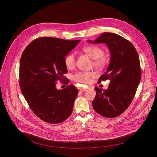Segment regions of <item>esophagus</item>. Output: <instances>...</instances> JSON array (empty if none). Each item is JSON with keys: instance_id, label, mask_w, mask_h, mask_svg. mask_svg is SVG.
I'll return each instance as SVG.
<instances>
[{"instance_id": "1", "label": "esophagus", "mask_w": 157, "mask_h": 157, "mask_svg": "<svg viewBox=\"0 0 157 157\" xmlns=\"http://www.w3.org/2000/svg\"><path fill=\"white\" fill-rule=\"evenodd\" d=\"M87 89H88V87H80L79 90L81 92H85L87 90Z\"/></svg>"}]
</instances>
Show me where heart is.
I'll use <instances>...</instances> for the list:
<instances>
[{"instance_id":"b5f03b06","label":"heart","mask_w":157,"mask_h":157,"mask_svg":"<svg viewBox=\"0 0 157 157\" xmlns=\"http://www.w3.org/2000/svg\"><path fill=\"white\" fill-rule=\"evenodd\" d=\"M82 51L93 59V64L96 68H102L106 64L107 59L104 55V50L101 47L96 44H88L83 47ZM76 62V55L73 53L68 54L64 58V65L69 70L75 68ZM93 76V73L91 72H78L73 76V79L76 82L88 84L91 82Z\"/></svg>"}]
</instances>
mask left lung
I'll list each match as a JSON object with an SVG mask.
<instances>
[{
    "instance_id": "obj_1",
    "label": "left lung",
    "mask_w": 157,
    "mask_h": 157,
    "mask_svg": "<svg viewBox=\"0 0 157 157\" xmlns=\"http://www.w3.org/2000/svg\"><path fill=\"white\" fill-rule=\"evenodd\" d=\"M89 42L105 43L110 53V61L106 72L98 82L110 80L107 89L95 87L96 95L93 101L94 110L107 118H114L128 107L141 79V68L137 50L131 42L113 33L104 32Z\"/></svg>"
}]
</instances>
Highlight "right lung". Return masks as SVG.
I'll use <instances>...</instances> for the list:
<instances>
[{"label": "right lung", "mask_w": 157, "mask_h": 157, "mask_svg": "<svg viewBox=\"0 0 157 157\" xmlns=\"http://www.w3.org/2000/svg\"><path fill=\"white\" fill-rule=\"evenodd\" d=\"M80 41L53 37H41L25 48L20 61L21 91L33 113L42 121L59 124L71 114L79 93L73 84L58 90L56 82L69 79L64 58Z\"/></svg>", "instance_id": "add662e5"}]
</instances>
